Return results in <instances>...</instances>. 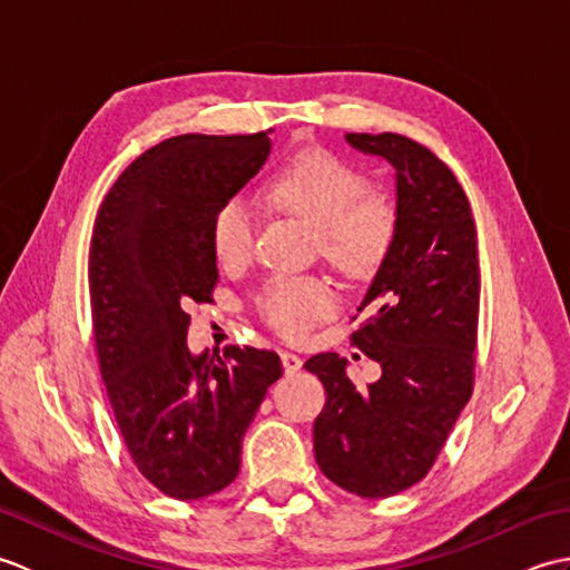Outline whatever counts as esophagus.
<instances>
[{"label": "esophagus", "instance_id": "esophagus-1", "mask_svg": "<svg viewBox=\"0 0 570 570\" xmlns=\"http://www.w3.org/2000/svg\"><path fill=\"white\" fill-rule=\"evenodd\" d=\"M282 362H284V372L286 374H294V372L301 370V365H304V360H301L294 353H282Z\"/></svg>", "mask_w": 570, "mask_h": 570}]
</instances>
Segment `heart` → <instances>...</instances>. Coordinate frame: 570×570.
<instances>
[{"label":"heart","instance_id":"1","mask_svg":"<svg viewBox=\"0 0 570 570\" xmlns=\"http://www.w3.org/2000/svg\"><path fill=\"white\" fill-rule=\"evenodd\" d=\"M272 208L316 225L318 247L335 269L367 276L384 262L396 233V210L384 193L367 188L357 166L331 151H301L266 178ZM254 223L245 200L227 198L210 217L215 257L233 266L252 249ZM259 316L286 337L306 335L335 311L328 282L316 276H274L257 294Z\"/></svg>","mask_w":570,"mask_h":570}]
</instances>
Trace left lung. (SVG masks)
Masks as SVG:
<instances>
[{
	"label": "left lung",
	"mask_w": 570,
	"mask_h": 570,
	"mask_svg": "<svg viewBox=\"0 0 570 570\" xmlns=\"http://www.w3.org/2000/svg\"><path fill=\"white\" fill-rule=\"evenodd\" d=\"M345 141L384 159L396 180L394 242L350 335L380 362L382 377L357 390L337 353L313 355L304 367L325 386L313 423L318 468L337 488L380 500L426 478L472 394L478 233L465 190L423 144L394 131Z\"/></svg>",
	"instance_id": "8db88e82"
}]
</instances>
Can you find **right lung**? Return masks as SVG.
Here are the masks:
<instances>
[{"label": "right lung", "instance_id": "obj_1", "mask_svg": "<svg viewBox=\"0 0 570 570\" xmlns=\"http://www.w3.org/2000/svg\"><path fill=\"white\" fill-rule=\"evenodd\" d=\"M269 131L156 144L115 180L95 220L102 382L135 465L174 500L208 498L237 478L245 431L284 372L272 350L227 345L215 357L186 343V306L210 304L217 282L210 217L259 174Z\"/></svg>", "mask_w": 570, "mask_h": 570}]
</instances>
